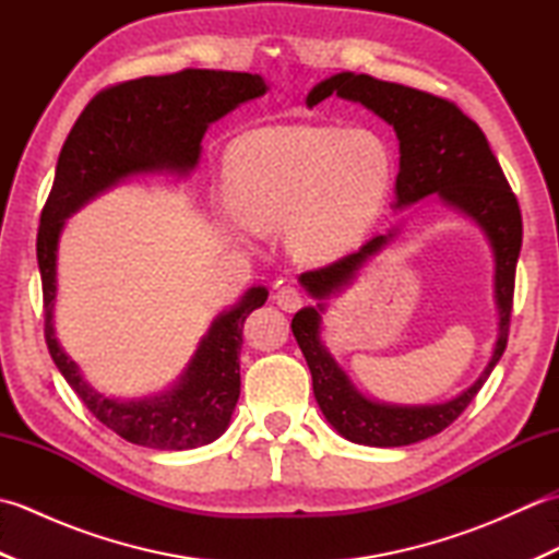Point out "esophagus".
Returning <instances> with one entry per match:
<instances>
[{
	"instance_id": "34e87169",
	"label": "esophagus",
	"mask_w": 559,
	"mask_h": 559,
	"mask_svg": "<svg viewBox=\"0 0 559 559\" xmlns=\"http://www.w3.org/2000/svg\"><path fill=\"white\" fill-rule=\"evenodd\" d=\"M273 302H276V305L281 307V310L295 312V310H300V307H302V295H300L298 288L283 286V288H278L276 293H273Z\"/></svg>"
}]
</instances>
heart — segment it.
Returning <instances> with one entry per match:
<instances>
[{
	"instance_id": "obj_1",
	"label": "heart",
	"mask_w": 559,
	"mask_h": 559,
	"mask_svg": "<svg viewBox=\"0 0 559 559\" xmlns=\"http://www.w3.org/2000/svg\"><path fill=\"white\" fill-rule=\"evenodd\" d=\"M389 170L384 141L365 129L269 127L225 153L223 197L245 228H286L295 257L324 261L372 223Z\"/></svg>"
}]
</instances>
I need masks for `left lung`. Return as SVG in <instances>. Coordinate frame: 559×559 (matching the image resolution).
Segmentation results:
<instances>
[{
  "mask_svg": "<svg viewBox=\"0 0 559 559\" xmlns=\"http://www.w3.org/2000/svg\"><path fill=\"white\" fill-rule=\"evenodd\" d=\"M362 103L367 110L394 127L399 136L396 206H408L423 197L439 194L449 206L466 213L488 235L495 252V298L500 310V336L490 365L468 391L442 406H386L367 401L353 389L346 372L322 346L324 307H305L293 317V336L312 372L314 399L326 420L355 444L406 447L439 435L454 423L476 399L492 367L500 362L509 338V319L514 307V276L521 252V209L485 139L483 129L463 115L456 103L432 96L401 83L379 81L367 74L341 71L310 91L307 108H314L329 96ZM389 235H377L358 252L331 261L326 266L305 271L300 283L317 300L353 281L367 259L389 242Z\"/></svg>",
  "mask_w": 559,
  "mask_h": 559,
  "instance_id": "8db88e82",
  "label": "left lung"
}]
</instances>
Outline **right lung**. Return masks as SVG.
Returning <instances> with one entry per match:
<instances>
[{"instance_id":"add662e5","label":"right lung","mask_w":559,"mask_h":559,"mask_svg":"<svg viewBox=\"0 0 559 559\" xmlns=\"http://www.w3.org/2000/svg\"><path fill=\"white\" fill-rule=\"evenodd\" d=\"M266 93L259 74L182 69L103 88L83 108L59 151L55 182L38 228L45 341L57 370L96 418L139 447L194 449L216 439L240 399L242 324L266 302V288H252L235 310L213 322L180 384L144 401H115L93 391L74 360L59 348L52 326L57 290V242L64 218L122 177L148 170H192L201 136L211 122L245 100Z\"/></svg>"}]
</instances>
